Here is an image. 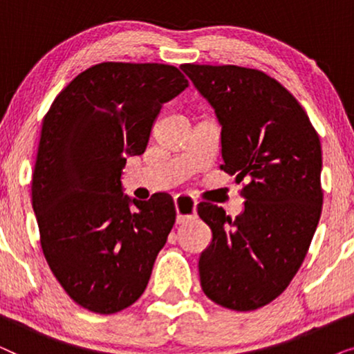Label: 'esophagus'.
Masks as SVG:
<instances>
[{
    "label": "esophagus",
    "mask_w": 354,
    "mask_h": 354,
    "mask_svg": "<svg viewBox=\"0 0 354 354\" xmlns=\"http://www.w3.org/2000/svg\"><path fill=\"white\" fill-rule=\"evenodd\" d=\"M174 203H176L178 224H183V222L190 221L196 216L198 201L193 200L192 196L182 195V193H180V195H176V198H174Z\"/></svg>",
    "instance_id": "34e87169"
}]
</instances>
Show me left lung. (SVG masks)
Masks as SVG:
<instances>
[{
  "label": "left lung",
  "mask_w": 354,
  "mask_h": 354,
  "mask_svg": "<svg viewBox=\"0 0 354 354\" xmlns=\"http://www.w3.org/2000/svg\"><path fill=\"white\" fill-rule=\"evenodd\" d=\"M221 124V169L246 182L245 207L232 219L200 203L212 240L198 261L203 292L234 311L279 297L306 256L322 211V151L308 114L264 72L182 64Z\"/></svg>",
  "instance_id": "obj_1"
}]
</instances>
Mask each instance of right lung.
<instances>
[{
    "label": "right lung",
    "instance_id": "1",
    "mask_svg": "<svg viewBox=\"0 0 354 354\" xmlns=\"http://www.w3.org/2000/svg\"><path fill=\"white\" fill-rule=\"evenodd\" d=\"M188 86L167 64L101 62L75 77L43 119L32 206L43 254L82 308L114 314L147 288L176 222L167 193L122 192L127 158L147 149L162 104Z\"/></svg>",
    "mask_w": 354,
    "mask_h": 354
}]
</instances>
